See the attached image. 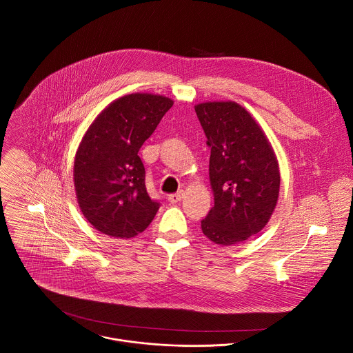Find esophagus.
Here are the masks:
<instances>
[{
	"label": "esophagus",
	"instance_id": "1",
	"mask_svg": "<svg viewBox=\"0 0 353 353\" xmlns=\"http://www.w3.org/2000/svg\"><path fill=\"white\" fill-rule=\"evenodd\" d=\"M184 198V191L183 190H180V191H177L176 194H170L169 195V203L170 204H177V203H180V201Z\"/></svg>",
	"mask_w": 353,
	"mask_h": 353
}]
</instances>
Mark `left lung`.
Masks as SVG:
<instances>
[{
    "label": "left lung",
    "mask_w": 353,
    "mask_h": 353,
    "mask_svg": "<svg viewBox=\"0 0 353 353\" xmlns=\"http://www.w3.org/2000/svg\"><path fill=\"white\" fill-rule=\"evenodd\" d=\"M211 148L214 207L201 222L215 244L233 245L261 232L276 207L281 174L274 149L259 123L232 100L195 108Z\"/></svg>",
    "instance_id": "left-lung-1"
}]
</instances>
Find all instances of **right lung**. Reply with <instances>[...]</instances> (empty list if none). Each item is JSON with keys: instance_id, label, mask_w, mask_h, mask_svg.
Instances as JSON below:
<instances>
[{"instance_id": "1", "label": "right lung", "mask_w": 353, "mask_h": 353, "mask_svg": "<svg viewBox=\"0 0 353 353\" xmlns=\"http://www.w3.org/2000/svg\"><path fill=\"white\" fill-rule=\"evenodd\" d=\"M173 100L152 93H130L97 114L82 137L74 161L79 208L100 233L130 239L154 221L159 203L145 187L138 157Z\"/></svg>"}]
</instances>
